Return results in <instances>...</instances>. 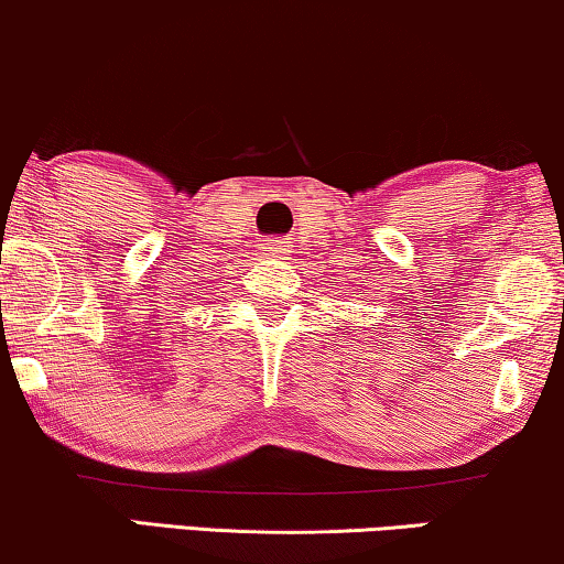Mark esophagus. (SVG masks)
Listing matches in <instances>:
<instances>
[{
    "label": "esophagus",
    "mask_w": 564,
    "mask_h": 564,
    "mask_svg": "<svg viewBox=\"0 0 564 564\" xmlns=\"http://www.w3.org/2000/svg\"><path fill=\"white\" fill-rule=\"evenodd\" d=\"M261 257L264 259H288L290 249L284 241H267L261 243Z\"/></svg>",
    "instance_id": "1"
}]
</instances>
